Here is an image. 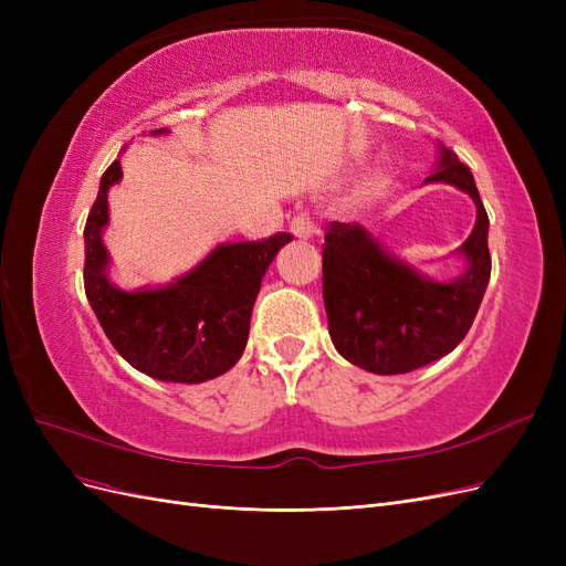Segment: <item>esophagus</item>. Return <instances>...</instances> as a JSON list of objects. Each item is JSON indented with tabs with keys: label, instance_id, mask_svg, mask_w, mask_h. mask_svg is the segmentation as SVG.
<instances>
[{
	"label": "esophagus",
	"instance_id": "obj_1",
	"mask_svg": "<svg viewBox=\"0 0 566 566\" xmlns=\"http://www.w3.org/2000/svg\"><path fill=\"white\" fill-rule=\"evenodd\" d=\"M290 231H293V235H297V238H310V235L318 233V227L314 224L310 212L300 210V212H295L293 219H290Z\"/></svg>",
	"mask_w": 566,
	"mask_h": 566
}]
</instances>
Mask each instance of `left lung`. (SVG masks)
<instances>
[{"label": "left lung", "instance_id": "8db88e82", "mask_svg": "<svg viewBox=\"0 0 566 566\" xmlns=\"http://www.w3.org/2000/svg\"><path fill=\"white\" fill-rule=\"evenodd\" d=\"M427 181L453 184L472 196L476 224L460 254L468 271L451 283L422 279L389 256L358 224L331 221L323 243V302L335 349L354 366L399 375L453 352L479 312L491 279L489 214L472 172L441 148L437 172Z\"/></svg>", "mask_w": 566, "mask_h": 566}]
</instances>
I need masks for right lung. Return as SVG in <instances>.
I'll use <instances>...</instances> for the list:
<instances>
[{
	"mask_svg": "<svg viewBox=\"0 0 566 566\" xmlns=\"http://www.w3.org/2000/svg\"><path fill=\"white\" fill-rule=\"evenodd\" d=\"M165 129H156L160 134ZM123 169L115 160L101 177L84 224V293L111 345L129 366L165 382L196 385L227 373L241 358L262 276L276 252L293 241L273 233L264 241L219 245L191 273L158 290L123 293L106 276L108 188Z\"/></svg>",
	"mask_w": 566,
	"mask_h": 566,
	"instance_id": "add662e5",
	"label": "right lung"
}]
</instances>
